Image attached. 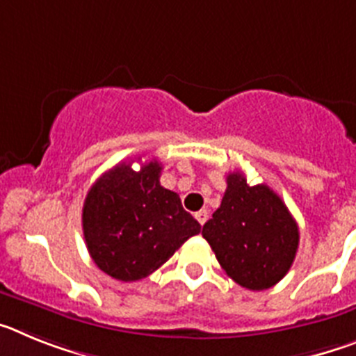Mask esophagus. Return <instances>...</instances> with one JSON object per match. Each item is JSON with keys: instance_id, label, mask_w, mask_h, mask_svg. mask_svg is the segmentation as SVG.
<instances>
[{"instance_id": "esophagus-1", "label": "esophagus", "mask_w": 356, "mask_h": 356, "mask_svg": "<svg viewBox=\"0 0 356 356\" xmlns=\"http://www.w3.org/2000/svg\"><path fill=\"white\" fill-rule=\"evenodd\" d=\"M194 217H196L200 225H205L207 219H209V212H207V210H200V212L194 213Z\"/></svg>"}]
</instances>
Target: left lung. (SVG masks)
Returning a JSON list of instances; mask_svg holds the SVG:
<instances>
[{
	"label": "left lung",
	"instance_id": "left-lung-1",
	"mask_svg": "<svg viewBox=\"0 0 356 356\" xmlns=\"http://www.w3.org/2000/svg\"><path fill=\"white\" fill-rule=\"evenodd\" d=\"M226 185L221 207L201 235L235 284L266 291L291 269L300 229L282 197L267 185L251 187L238 171L226 176Z\"/></svg>",
	"mask_w": 356,
	"mask_h": 356
}]
</instances>
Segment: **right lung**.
<instances>
[{"label":"right lung","instance_id":"right-lung-1","mask_svg":"<svg viewBox=\"0 0 356 356\" xmlns=\"http://www.w3.org/2000/svg\"><path fill=\"white\" fill-rule=\"evenodd\" d=\"M160 172L156 160L143 163L140 171L122 162L97 178L85 197L81 225L87 250L112 278H146L201 232L180 196L160 185Z\"/></svg>","mask_w":356,"mask_h":356}]
</instances>
